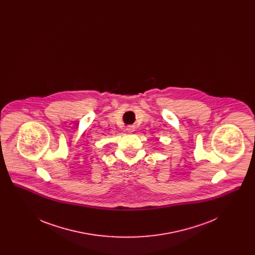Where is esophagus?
Returning a JSON list of instances; mask_svg holds the SVG:
<instances>
[{"instance_id": "obj_1", "label": "esophagus", "mask_w": 255, "mask_h": 255, "mask_svg": "<svg viewBox=\"0 0 255 255\" xmlns=\"http://www.w3.org/2000/svg\"><path fill=\"white\" fill-rule=\"evenodd\" d=\"M134 129H135V127L133 126V125H131V126H128V127L126 128V130H127L129 133H133V131H134Z\"/></svg>"}]
</instances>
